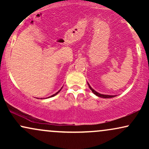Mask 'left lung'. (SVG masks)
<instances>
[{"instance_id": "8db88e82", "label": "left lung", "mask_w": 149, "mask_h": 149, "mask_svg": "<svg viewBox=\"0 0 149 149\" xmlns=\"http://www.w3.org/2000/svg\"><path fill=\"white\" fill-rule=\"evenodd\" d=\"M88 86H89V88H90V90H92V92H93V93L95 94V95H96V96H97V97H101V98H106V99H108V98H112V97H116V95H102V94H100V93H99V92H97L95 91V90H93V89L92 88V87L90 86V84H89L88 83Z\"/></svg>"}]
</instances>
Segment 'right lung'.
I'll list each match as a JSON object with an SVG mask.
<instances>
[{
    "mask_svg": "<svg viewBox=\"0 0 149 149\" xmlns=\"http://www.w3.org/2000/svg\"><path fill=\"white\" fill-rule=\"evenodd\" d=\"M61 89H62V88H61L60 89V90H59V91H58L57 92H56V93H55V94H54V95H52V96H50V97H47V98H49V97H54V96H55V95H57V94H58V93H59V92L61 91Z\"/></svg>",
    "mask_w": 149,
    "mask_h": 149,
    "instance_id": "obj_1",
    "label": "right lung"
}]
</instances>
